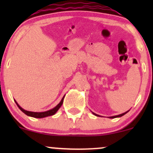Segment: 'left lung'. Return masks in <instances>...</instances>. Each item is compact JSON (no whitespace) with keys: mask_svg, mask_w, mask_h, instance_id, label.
<instances>
[{"mask_svg":"<svg viewBox=\"0 0 153 153\" xmlns=\"http://www.w3.org/2000/svg\"><path fill=\"white\" fill-rule=\"evenodd\" d=\"M129 111H127V112H124V113H123V114H119V115H117V116H114V117H110L109 118H111V119H114V118H117V117H122V116H124V114H127V112ZM94 114V115H96V116H97V117H99V115H98V114H94V113H93Z\"/></svg>","mask_w":153,"mask_h":153,"instance_id":"obj_1","label":"left lung"}]
</instances>
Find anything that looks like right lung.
<instances>
[{"instance_id": "obj_1", "label": "right lung", "mask_w": 153, "mask_h": 153, "mask_svg": "<svg viewBox=\"0 0 153 153\" xmlns=\"http://www.w3.org/2000/svg\"><path fill=\"white\" fill-rule=\"evenodd\" d=\"M64 98H65V96H63V98L62 99V100H61L60 102H59L58 104L57 105V106L54 107V108H52V109H50L49 111H44V112H33V111H26V110H24V108H22L20 106H19L18 103H17L16 101H15V102H16V105L18 106L19 108H20L21 111L24 112V113L27 116H29V117H34V118H44V117H49V116L54 115V114H55L56 112L58 111L59 108H60L61 106H62Z\"/></svg>"}]
</instances>
